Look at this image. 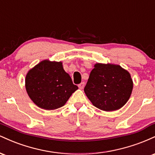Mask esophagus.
Here are the masks:
<instances>
[{"label": "esophagus", "instance_id": "obj_1", "mask_svg": "<svg viewBox=\"0 0 155 155\" xmlns=\"http://www.w3.org/2000/svg\"><path fill=\"white\" fill-rule=\"evenodd\" d=\"M78 87H79V89H83L84 87V82L80 83L79 84H78Z\"/></svg>", "mask_w": 155, "mask_h": 155}]
</instances>
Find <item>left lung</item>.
Here are the masks:
<instances>
[{"instance_id":"1","label":"left lung","mask_w":155,"mask_h":155,"mask_svg":"<svg viewBox=\"0 0 155 155\" xmlns=\"http://www.w3.org/2000/svg\"><path fill=\"white\" fill-rule=\"evenodd\" d=\"M133 87L130 74L120 65L96 63L84 90L93 106L112 111L127 102Z\"/></svg>"}]
</instances>
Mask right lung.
Listing matches in <instances>:
<instances>
[{
	"label": "right lung",
	"instance_id": "1",
	"mask_svg": "<svg viewBox=\"0 0 155 155\" xmlns=\"http://www.w3.org/2000/svg\"><path fill=\"white\" fill-rule=\"evenodd\" d=\"M26 91L38 107L54 110L62 107L78 87L73 84L62 62L43 60L31 69L25 77Z\"/></svg>",
	"mask_w": 155,
	"mask_h": 155
}]
</instances>
